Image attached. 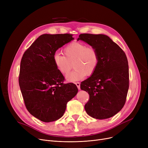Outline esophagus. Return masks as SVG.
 <instances>
[{"label":"esophagus","instance_id":"1","mask_svg":"<svg viewBox=\"0 0 148 148\" xmlns=\"http://www.w3.org/2000/svg\"><path fill=\"white\" fill-rule=\"evenodd\" d=\"M75 84H76L77 88H78L79 89H80V83L79 82H76V83H75Z\"/></svg>","mask_w":148,"mask_h":148}]
</instances>
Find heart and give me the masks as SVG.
<instances>
[{
	"label": "heart",
	"mask_w": 148,
	"mask_h": 148,
	"mask_svg": "<svg viewBox=\"0 0 148 148\" xmlns=\"http://www.w3.org/2000/svg\"><path fill=\"white\" fill-rule=\"evenodd\" d=\"M64 55L55 53L53 62L58 71L66 75L71 68L74 69L66 76L68 82H73L83 79L86 75L94 74L99 65V54L92 47L80 42H73L64 49Z\"/></svg>",
	"instance_id": "b5f03b06"
}]
</instances>
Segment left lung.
<instances>
[{"label":"left lung","instance_id":"8db88e82","mask_svg":"<svg viewBox=\"0 0 148 148\" xmlns=\"http://www.w3.org/2000/svg\"><path fill=\"white\" fill-rule=\"evenodd\" d=\"M82 40L95 48L99 54V65L95 73L80 84L89 99L85 104L91 117L104 119L118 113L126 102L129 88V69L126 54L107 35L82 34Z\"/></svg>","mask_w":148,"mask_h":148}]
</instances>
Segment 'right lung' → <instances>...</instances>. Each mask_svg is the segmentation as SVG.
<instances>
[{
	"label": "right lung",
	"mask_w": 148,
	"mask_h": 148,
	"mask_svg": "<svg viewBox=\"0 0 148 148\" xmlns=\"http://www.w3.org/2000/svg\"><path fill=\"white\" fill-rule=\"evenodd\" d=\"M73 40L72 34H44L23 55L18 82L23 100L28 112L42 122L60 118L78 92L75 84L64 83L53 62L56 51Z\"/></svg>",
	"instance_id": "right-lung-1"
}]
</instances>
